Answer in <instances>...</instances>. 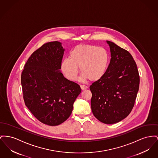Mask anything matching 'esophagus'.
<instances>
[{
    "label": "esophagus",
    "instance_id": "esophagus-1",
    "mask_svg": "<svg viewBox=\"0 0 158 158\" xmlns=\"http://www.w3.org/2000/svg\"><path fill=\"white\" fill-rule=\"evenodd\" d=\"M81 89H82V90H85V89H86L87 88H88V87L86 86H85V85H81Z\"/></svg>",
    "mask_w": 158,
    "mask_h": 158
}]
</instances>
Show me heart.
Segmentation results:
<instances>
[{
  "label": "heart",
  "instance_id": "b5f03b06",
  "mask_svg": "<svg viewBox=\"0 0 158 158\" xmlns=\"http://www.w3.org/2000/svg\"><path fill=\"white\" fill-rule=\"evenodd\" d=\"M109 54L102 48L91 45H78L69 53V58L64 59L61 69L65 77L74 81L79 68L82 73L81 79L97 81L106 74L109 63Z\"/></svg>",
  "mask_w": 158,
  "mask_h": 158
}]
</instances>
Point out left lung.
Segmentation results:
<instances>
[{"instance_id":"left-lung-1","label":"left lung","mask_w":158,"mask_h":158,"mask_svg":"<svg viewBox=\"0 0 158 158\" xmlns=\"http://www.w3.org/2000/svg\"><path fill=\"white\" fill-rule=\"evenodd\" d=\"M111 59L102 78L89 86L93 114L106 124H113L127 118L132 110L139 91V76L130 52L110 41Z\"/></svg>"}]
</instances>
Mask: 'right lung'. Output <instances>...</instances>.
<instances>
[{
  "label": "right lung",
  "mask_w": 158,
  "mask_h": 158,
  "mask_svg": "<svg viewBox=\"0 0 158 158\" xmlns=\"http://www.w3.org/2000/svg\"><path fill=\"white\" fill-rule=\"evenodd\" d=\"M64 52L60 42L45 44L29 57L21 73L26 106L39 121L50 126L69 118L81 93L80 86L61 72Z\"/></svg>",
  "instance_id": "1"
}]
</instances>
